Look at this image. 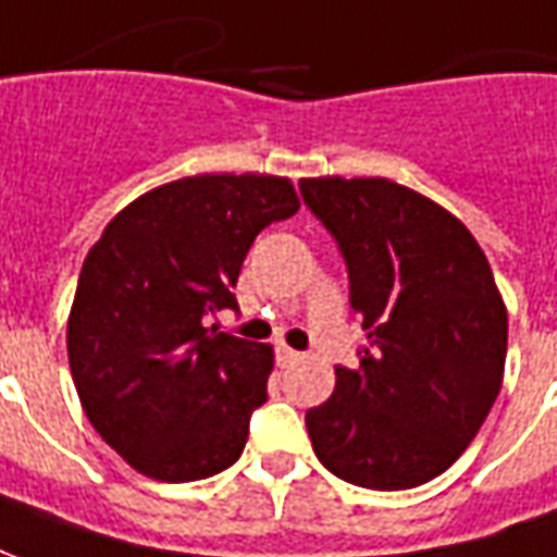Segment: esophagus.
<instances>
[{"mask_svg":"<svg viewBox=\"0 0 557 557\" xmlns=\"http://www.w3.org/2000/svg\"><path fill=\"white\" fill-rule=\"evenodd\" d=\"M275 358H278L282 367H290V363H297L302 355L300 351H294V348H287V345H278V348H275Z\"/></svg>","mask_w":557,"mask_h":557,"instance_id":"esophagus-1","label":"esophagus"}]
</instances>
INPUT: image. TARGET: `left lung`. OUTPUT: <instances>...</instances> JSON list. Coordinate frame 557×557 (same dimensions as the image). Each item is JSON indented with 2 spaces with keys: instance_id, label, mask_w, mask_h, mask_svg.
<instances>
[{
  "instance_id": "left-lung-1",
  "label": "left lung",
  "mask_w": 557,
  "mask_h": 557,
  "mask_svg": "<svg viewBox=\"0 0 557 557\" xmlns=\"http://www.w3.org/2000/svg\"><path fill=\"white\" fill-rule=\"evenodd\" d=\"M302 199L348 267L367 348L306 412L318 461L373 491L446 473L504 382L506 306L473 233L388 178H302Z\"/></svg>"
}]
</instances>
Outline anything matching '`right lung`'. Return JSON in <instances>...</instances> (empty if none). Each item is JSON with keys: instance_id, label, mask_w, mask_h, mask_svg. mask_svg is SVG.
<instances>
[{"instance_id": "add662e5", "label": "right lung", "mask_w": 557, "mask_h": 557, "mask_svg": "<svg viewBox=\"0 0 557 557\" xmlns=\"http://www.w3.org/2000/svg\"><path fill=\"white\" fill-rule=\"evenodd\" d=\"M300 209L278 175H194L117 212L90 248L66 348L84 416L133 470L194 482L239 461L272 345L209 327L251 242Z\"/></svg>"}]
</instances>
